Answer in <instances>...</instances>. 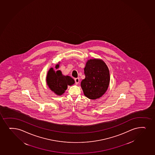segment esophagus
Wrapping results in <instances>:
<instances>
[{"instance_id":"obj_1","label":"esophagus","mask_w":155,"mask_h":155,"mask_svg":"<svg viewBox=\"0 0 155 155\" xmlns=\"http://www.w3.org/2000/svg\"><path fill=\"white\" fill-rule=\"evenodd\" d=\"M75 83H76V84H78L79 82V78H75Z\"/></svg>"}]
</instances>
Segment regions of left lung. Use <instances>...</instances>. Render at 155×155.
<instances>
[{
    "mask_svg": "<svg viewBox=\"0 0 155 155\" xmlns=\"http://www.w3.org/2000/svg\"><path fill=\"white\" fill-rule=\"evenodd\" d=\"M85 78L81 82L84 95L87 98L95 100L105 94L110 82L107 66L100 58L87 60L84 68Z\"/></svg>",
    "mask_w": 155,
    "mask_h": 155,
    "instance_id": "left-lung-1",
    "label": "left lung"
}]
</instances>
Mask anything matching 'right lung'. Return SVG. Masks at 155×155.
Returning <instances> with one entry per match:
<instances>
[{
    "label": "right lung",
    "mask_w": 155,
    "mask_h": 155,
    "mask_svg": "<svg viewBox=\"0 0 155 155\" xmlns=\"http://www.w3.org/2000/svg\"><path fill=\"white\" fill-rule=\"evenodd\" d=\"M59 66V64H57L55 68H58ZM46 81L50 89L58 96L65 92L68 86H71L75 84V81L71 77L64 76L60 70L55 71L52 68L48 71Z\"/></svg>",
    "instance_id": "1"
}]
</instances>
